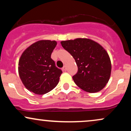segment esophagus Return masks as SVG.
I'll return each instance as SVG.
<instances>
[{
	"label": "esophagus",
	"mask_w": 131,
	"mask_h": 131,
	"mask_svg": "<svg viewBox=\"0 0 131 131\" xmlns=\"http://www.w3.org/2000/svg\"><path fill=\"white\" fill-rule=\"evenodd\" d=\"M67 67H66V66L64 65V67H63V71H67Z\"/></svg>",
	"instance_id": "1"
}]
</instances>
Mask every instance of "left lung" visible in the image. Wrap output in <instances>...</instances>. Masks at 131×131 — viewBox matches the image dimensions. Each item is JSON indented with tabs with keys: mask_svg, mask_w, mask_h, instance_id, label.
Segmentation results:
<instances>
[{
	"mask_svg": "<svg viewBox=\"0 0 131 131\" xmlns=\"http://www.w3.org/2000/svg\"><path fill=\"white\" fill-rule=\"evenodd\" d=\"M61 44L74 58L78 66V72L73 76L75 84L88 92L101 91L108 82L112 70L106 50L89 39L61 41Z\"/></svg>",
	"mask_w": 131,
	"mask_h": 131,
	"instance_id": "8db88e82",
	"label": "left lung"
}]
</instances>
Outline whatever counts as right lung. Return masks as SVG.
I'll list each match as a JSON object with an SVG mask.
<instances>
[{
  "label": "right lung",
  "mask_w": 131,
  "mask_h": 131,
  "mask_svg": "<svg viewBox=\"0 0 131 131\" xmlns=\"http://www.w3.org/2000/svg\"><path fill=\"white\" fill-rule=\"evenodd\" d=\"M57 42L37 41L24 51L18 63V73L23 84L36 94L43 95L58 84L62 71L55 66L51 54Z\"/></svg>",
  "instance_id": "right-lung-1"
}]
</instances>
